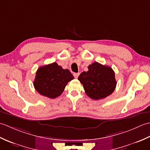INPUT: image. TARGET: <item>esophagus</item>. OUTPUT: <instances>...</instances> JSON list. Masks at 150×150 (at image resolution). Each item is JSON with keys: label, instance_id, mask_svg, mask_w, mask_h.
<instances>
[{"label": "esophagus", "instance_id": "obj_1", "mask_svg": "<svg viewBox=\"0 0 150 150\" xmlns=\"http://www.w3.org/2000/svg\"><path fill=\"white\" fill-rule=\"evenodd\" d=\"M79 74H80V73H73V76H74V77L75 79H77Z\"/></svg>", "mask_w": 150, "mask_h": 150}]
</instances>
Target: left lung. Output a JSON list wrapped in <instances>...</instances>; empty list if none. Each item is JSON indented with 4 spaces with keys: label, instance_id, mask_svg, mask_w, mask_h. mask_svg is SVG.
<instances>
[{
    "label": "left lung",
    "instance_id": "1",
    "mask_svg": "<svg viewBox=\"0 0 150 150\" xmlns=\"http://www.w3.org/2000/svg\"><path fill=\"white\" fill-rule=\"evenodd\" d=\"M88 68V71L81 73L78 77L88 96L99 100L112 93L117 85L112 68L97 62L89 65Z\"/></svg>",
    "mask_w": 150,
    "mask_h": 150
}]
</instances>
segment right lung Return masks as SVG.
Here are the masks:
<instances>
[{
    "mask_svg": "<svg viewBox=\"0 0 150 150\" xmlns=\"http://www.w3.org/2000/svg\"><path fill=\"white\" fill-rule=\"evenodd\" d=\"M73 79L68 69L53 62L38 68L33 86L40 95L55 98L62 94L68 82Z\"/></svg>",
    "mask_w": 150,
    "mask_h": 150,
    "instance_id": "1",
    "label": "right lung"
}]
</instances>
